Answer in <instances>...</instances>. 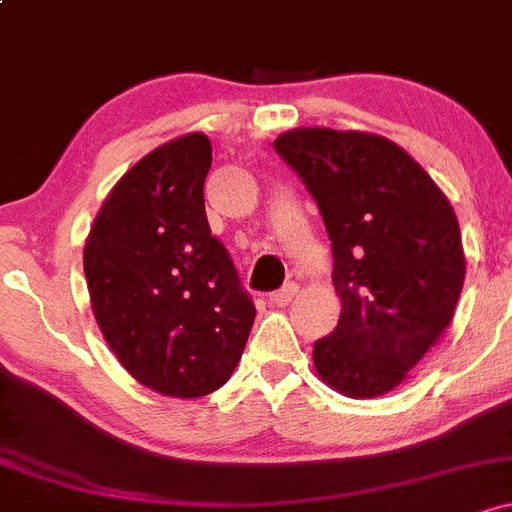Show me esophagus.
Masks as SVG:
<instances>
[{
	"mask_svg": "<svg viewBox=\"0 0 512 512\" xmlns=\"http://www.w3.org/2000/svg\"><path fill=\"white\" fill-rule=\"evenodd\" d=\"M295 295H298V285H295V283H285L283 288L276 290V293L268 295V302H271V305L285 307V305H288V302H293Z\"/></svg>",
	"mask_w": 512,
	"mask_h": 512,
	"instance_id": "34e87169",
	"label": "esophagus"
}]
</instances>
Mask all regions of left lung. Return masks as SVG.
Masks as SVG:
<instances>
[{
	"mask_svg": "<svg viewBox=\"0 0 512 512\" xmlns=\"http://www.w3.org/2000/svg\"><path fill=\"white\" fill-rule=\"evenodd\" d=\"M317 202L342 315L317 373L349 398L393 390L452 322L466 261L442 190L383 136L293 129L273 141Z\"/></svg>",
	"mask_w": 512,
	"mask_h": 512,
	"instance_id": "left-lung-1",
	"label": "left lung"
}]
</instances>
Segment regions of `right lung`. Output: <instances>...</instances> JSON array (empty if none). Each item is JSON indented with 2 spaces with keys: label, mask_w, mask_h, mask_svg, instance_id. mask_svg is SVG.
Instances as JSON below:
<instances>
[{
  "label": "right lung",
  "mask_w": 512,
  "mask_h": 512,
  "mask_svg": "<svg viewBox=\"0 0 512 512\" xmlns=\"http://www.w3.org/2000/svg\"><path fill=\"white\" fill-rule=\"evenodd\" d=\"M205 134L168 141L114 185L85 246L104 339L131 376L163 395L200 398L229 381L256 305L212 236Z\"/></svg>",
  "instance_id": "right-lung-1"
}]
</instances>
